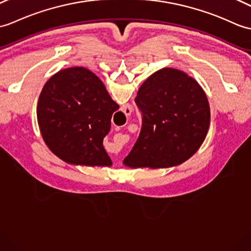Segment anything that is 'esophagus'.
I'll return each mask as SVG.
<instances>
[{
	"label": "esophagus",
	"instance_id": "34e87169",
	"mask_svg": "<svg viewBox=\"0 0 251 251\" xmlns=\"http://www.w3.org/2000/svg\"><path fill=\"white\" fill-rule=\"evenodd\" d=\"M123 111H124V113L128 116V115L131 114L132 109H131V107H129V106H125V107H123Z\"/></svg>",
	"mask_w": 251,
	"mask_h": 251
}]
</instances>
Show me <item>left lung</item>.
I'll return each mask as SVG.
<instances>
[{"mask_svg":"<svg viewBox=\"0 0 251 251\" xmlns=\"http://www.w3.org/2000/svg\"><path fill=\"white\" fill-rule=\"evenodd\" d=\"M135 102L141 131L124 165L169 168L187 160L205 139L209 104L197 81L174 68H162L140 86Z\"/></svg>","mask_w":251,"mask_h":251,"instance_id":"1","label":"left lung"}]
</instances>
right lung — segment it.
Listing matches in <instances>:
<instances>
[{
	"label": "right lung",
	"instance_id": "1",
	"mask_svg": "<svg viewBox=\"0 0 251 251\" xmlns=\"http://www.w3.org/2000/svg\"><path fill=\"white\" fill-rule=\"evenodd\" d=\"M119 108L95 74L72 67L46 82L38 98L37 120L46 144L64 161L111 166L102 141Z\"/></svg>",
	"mask_w": 251,
	"mask_h": 251
}]
</instances>
